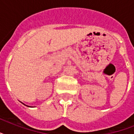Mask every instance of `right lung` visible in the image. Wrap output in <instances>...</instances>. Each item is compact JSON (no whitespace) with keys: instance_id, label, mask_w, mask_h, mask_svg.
Listing matches in <instances>:
<instances>
[{"instance_id":"1","label":"right lung","mask_w":134,"mask_h":134,"mask_svg":"<svg viewBox=\"0 0 134 134\" xmlns=\"http://www.w3.org/2000/svg\"><path fill=\"white\" fill-rule=\"evenodd\" d=\"M24 105H25V104H24Z\"/></svg>"}]
</instances>
